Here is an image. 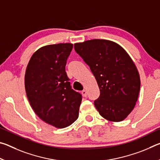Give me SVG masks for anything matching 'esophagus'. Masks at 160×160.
I'll list each match as a JSON object with an SVG mask.
<instances>
[{"instance_id":"1","label":"esophagus","mask_w":160,"mask_h":160,"mask_svg":"<svg viewBox=\"0 0 160 160\" xmlns=\"http://www.w3.org/2000/svg\"><path fill=\"white\" fill-rule=\"evenodd\" d=\"M82 95H83L84 97H87V92H86L85 90H83L82 91Z\"/></svg>"}]
</instances>
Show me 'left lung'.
Here are the masks:
<instances>
[{
	"mask_svg": "<svg viewBox=\"0 0 160 160\" xmlns=\"http://www.w3.org/2000/svg\"><path fill=\"white\" fill-rule=\"evenodd\" d=\"M74 48L98 84L100 95L94 104L99 114L112 122L124 120L134 109L140 88L139 72L128 53L105 39L76 43Z\"/></svg>",
	"mask_w": 160,
	"mask_h": 160,
	"instance_id": "8db88e82",
	"label": "left lung"
}]
</instances>
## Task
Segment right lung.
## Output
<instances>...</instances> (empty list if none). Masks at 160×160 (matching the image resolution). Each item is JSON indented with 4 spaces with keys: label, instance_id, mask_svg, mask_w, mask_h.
<instances>
[{
    "label": "right lung",
    "instance_id": "right-lung-1",
    "mask_svg": "<svg viewBox=\"0 0 160 160\" xmlns=\"http://www.w3.org/2000/svg\"><path fill=\"white\" fill-rule=\"evenodd\" d=\"M72 49L70 43L42 47L32 56L25 72V91L32 109L42 121L58 128L77 120L82 101L66 72Z\"/></svg>",
    "mask_w": 160,
    "mask_h": 160
}]
</instances>
